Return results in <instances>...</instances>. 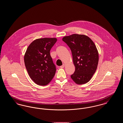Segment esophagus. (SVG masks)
I'll return each instance as SVG.
<instances>
[{
  "mask_svg": "<svg viewBox=\"0 0 123 123\" xmlns=\"http://www.w3.org/2000/svg\"><path fill=\"white\" fill-rule=\"evenodd\" d=\"M64 64H63L62 65H61V66H60V68H64Z\"/></svg>",
  "mask_w": 123,
  "mask_h": 123,
  "instance_id": "obj_1",
  "label": "esophagus"
}]
</instances>
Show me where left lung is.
I'll return each instance as SVG.
<instances>
[{
  "mask_svg": "<svg viewBox=\"0 0 123 123\" xmlns=\"http://www.w3.org/2000/svg\"><path fill=\"white\" fill-rule=\"evenodd\" d=\"M62 40L70 48L75 71L70 77L78 84L90 81L98 64L99 54L94 42L86 35L73 34Z\"/></svg>",
  "mask_w": 123,
  "mask_h": 123,
  "instance_id": "1",
  "label": "left lung"
}]
</instances>
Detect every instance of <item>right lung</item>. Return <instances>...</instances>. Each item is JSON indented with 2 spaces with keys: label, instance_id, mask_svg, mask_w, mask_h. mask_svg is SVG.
<instances>
[{
  "label": "right lung",
  "instance_id": "add662e5",
  "mask_svg": "<svg viewBox=\"0 0 123 123\" xmlns=\"http://www.w3.org/2000/svg\"><path fill=\"white\" fill-rule=\"evenodd\" d=\"M57 40L44 38L33 41L28 47L24 60L30 77L36 84L47 85L54 76L56 68L50 50Z\"/></svg>",
  "mask_w": 123,
  "mask_h": 123
}]
</instances>
